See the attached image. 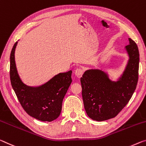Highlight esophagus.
I'll use <instances>...</instances> for the list:
<instances>
[{
	"mask_svg": "<svg viewBox=\"0 0 146 146\" xmlns=\"http://www.w3.org/2000/svg\"><path fill=\"white\" fill-rule=\"evenodd\" d=\"M83 73H84V71H83V69H80V68H78L75 71V75L77 76L78 78L81 77L82 75H83Z\"/></svg>",
	"mask_w": 146,
	"mask_h": 146,
	"instance_id": "34e87169",
	"label": "esophagus"
}]
</instances>
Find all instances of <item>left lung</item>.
Segmentation results:
<instances>
[{
  "label": "left lung",
  "instance_id": "obj_1",
  "mask_svg": "<svg viewBox=\"0 0 146 146\" xmlns=\"http://www.w3.org/2000/svg\"><path fill=\"white\" fill-rule=\"evenodd\" d=\"M125 50L129 56L123 73L116 80L110 79L102 69L86 70L80 78L82 96L88 116L98 121L113 118L126 106L135 92L138 78L139 51L129 38Z\"/></svg>",
  "mask_w": 146,
  "mask_h": 146
}]
</instances>
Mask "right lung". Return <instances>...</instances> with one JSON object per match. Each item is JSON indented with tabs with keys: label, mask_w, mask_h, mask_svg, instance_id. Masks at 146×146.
<instances>
[{
	"label": "right lung",
	"mask_w": 146,
	"mask_h": 146,
	"mask_svg": "<svg viewBox=\"0 0 146 146\" xmlns=\"http://www.w3.org/2000/svg\"><path fill=\"white\" fill-rule=\"evenodd\" d=\"M17 43L14 44L10 54V75L13 89L28 114L40 121H52L61 113L62 101L72 82V71L58 73L38 86L25 84L16 68L15 51Z\"/></svg>",
	"instance_id": "right-lung-1"
}]
</instances>
